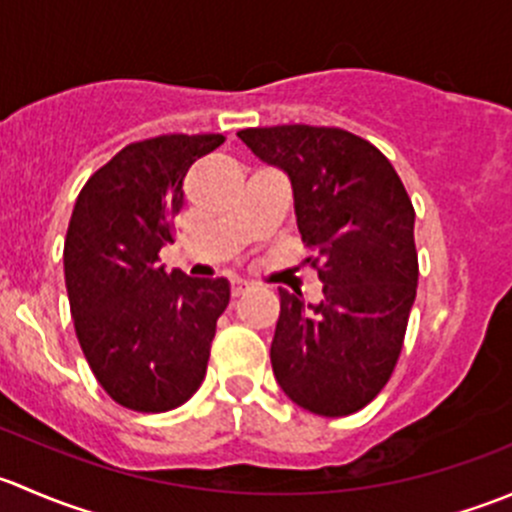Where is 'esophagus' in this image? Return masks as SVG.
Here are the masks:
<instances>
[{
  "mask_svg": "<svg viewBox=\"0 0 512 512\" xmlns=\"http://www.w3.org/2000/svg\"><path fill=\"white\" fill-rule=\"evenodd\" d=\"M250 287H252V282H247V280H232L230 292H232V297H242V294H245Z\"/></svg>",
  "mask_w": 512,
  "mask_h": 512,
  "instance_id": "obj_1",
  "label": "esophagus"
}]
</instances>
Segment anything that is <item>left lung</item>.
Masks as SVG:
<instances>
[{"mask_svg": "<svg viewBox=\"0 0 512 512\" xmlns=\"http://www.w3.org/2000/svg\"><path fill=\"white\" fill-rule=\"evenodd\" d=\"M292 180L294 213L319 304L280 289L270 359L277 384L317 416H349L376 399L396 369L418 285L414 205L389 158L327 126L237 131Z\"/></svg>", "mask_w": 512, "mask_h": 512, "instance_id": "left-lung-1", "label": "left lung"}]
</instances>
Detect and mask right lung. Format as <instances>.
Returning a JSON list of instances; mask_svg holds the SVG:
<instances>
[{
    "label": "right lung",
    "mask_w": 512,
    "mask_h": 512,
    "mask_svg": "<svg viewBox=\"0 0 512 512\" xmlns=\"http://www.w3.org/2000/svg\"><path fill=\"white\" fill-rule=\"evenodd\" d=\"M220 133H168L128 143L76 198L64 275L81 352L116 404L163 414L203 384L230 285L165 272L190 165L223 146Z\"/></svg>",
    "instance_id": "1"
}]
</instances>
